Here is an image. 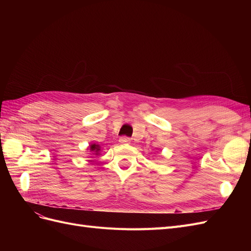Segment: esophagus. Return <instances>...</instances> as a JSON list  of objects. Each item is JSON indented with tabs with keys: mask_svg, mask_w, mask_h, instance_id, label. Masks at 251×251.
Segmentation results:
<instances>
[{
	"mask_svg": "<svg viewBox=\"0 0 251 251\" xmlns=\"http://www.w3.org/2000/svg\"><path fill=\"white\" fill-rule=\"evenodd\" d=\"M119 142L123 143V144H128V143H131V138H128V137H126V136H124V137H120L119 138Z\"/></svg>",
	"mask_w": 251,
	"mask_h": 251,
	"instance_id": "34e87169",
	"label": "esophagus"
}]
</instances>
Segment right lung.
<instances>
[{"label":"right lung","mask_w":251,"mask_h":251,"mask_svg":"<svg viewBox=\"0 0 251 251\" xmlns=\"http://www.w3.org/2000/svg\"><path fill=\"white\" fill-rule=\"evenodd\" d=\"M100 149H101L100 146V144H97V143H91L90 146L88 147V150L91 151V153H92L93 155H96V156H98L101 153Z\"/></svg>","instance_id":"obj_1"}]
</instances>
